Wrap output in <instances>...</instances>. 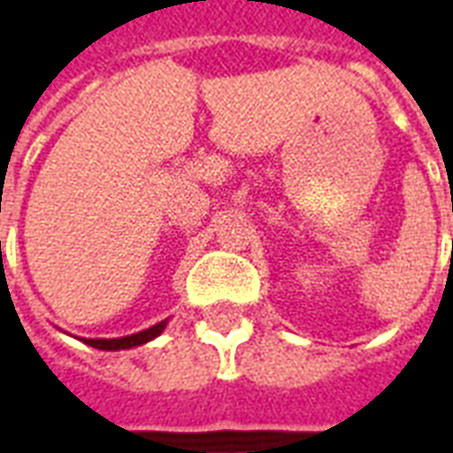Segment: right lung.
Segmentation results:
<instances>
[{"instance_id": "1", "label": "right lung", "mask_w": 453, "mask_h": 453, "mask_svg": "<svg viewBox=\"0 0 453 453\" xmlns=\"http://www.w3.org/2000/svg\"><path fill=\"white\" fill-rule=\"evenodd\" d=\"M165 320L157 325H152L148 330H142L138 334H130V337H119V340H84L89 347H96V349L116 351V349H130V347H138V344H145V342L155 340L162 330H165Z\"/></svg>"}]
</instances>
